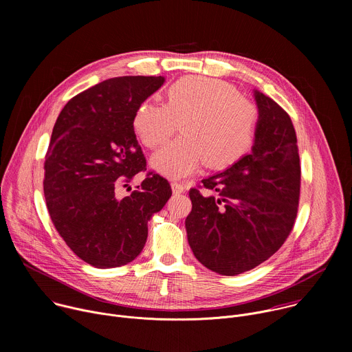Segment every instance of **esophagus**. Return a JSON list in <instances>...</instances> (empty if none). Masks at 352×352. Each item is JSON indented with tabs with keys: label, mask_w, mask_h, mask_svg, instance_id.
I'll return each mask as SVG.
<instances>
[{
	"label": "esophagus",
	"mask_w": 352,
	"mask_h": 352,
	"mask_svg": "<svg viewBox=\"0 0 352 352\" xmlns=\"http://www.w3.org/2000/svg\"><path fill=\"white\" fill-rule=\"evenodd\" d=\"M171 189H173V193L179 195V193H184V192H185L186 186L182 185V184H178V182H173V184H171Z\"/></svg>",
	"instance_id": "esophagus-1"
}]
</instances>
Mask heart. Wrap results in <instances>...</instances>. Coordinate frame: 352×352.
<instances>
[{"label": "heart", "instance_id": "heart-1", "mask_svg": "<svg viewBox=\"0 0 352 352\" xmlns=\"http://www.w3.org/2000/svg\"><path fill=\"white\" fill-rule=\"evenodd\" d=\"M182 135L152 157L159 174L179 179L204 163L224 168L242 159L252 147L259 124L258 106L216 78L185 76L167 90L166 104L143 102L132 126L147 148H156L178 129Z\"/></svg>", "mask_w": 352, "mask_h": 352}]
</instances>
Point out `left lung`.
Here are the masks:
<instances>
[{
    "mask_svg": "<svg viewBox=\"0 0 352 352\" xmlns=\"http://www.w3.org/2000/svg\"><path fill=\"white\" fill-rule=\"evenodd\" d=\"M259 124L252 152L204 179L217 196L189 190L185 220L195 258L223 276H236L267 261L289 235L299 202L300 166L289 116L254 90Z\"/></svg>",
    "mask_w": 352,
    "mask_h": 352,
    "instance_id": "left-lung-1",
    "label": "left lung"
}]
</instances>
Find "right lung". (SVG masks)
Segmentation results:
<instances>
[{"instance_id": "1", "label": "right lung", "mask_w": 352, "mask_h": 352, "mask_svg": "<svg viewBox=\"0 0 352 352\" xmlns=\"http://www.w3.org/2000/svg\"><path fill=\"white\" fill-rule=\"evenodd\" d=\"M164 76H120L72 97L60 113L44 163V197L58 234L83 262L120 267L147 239V221L171 196V186L148 173L138 190L116 189L146 170L132 126L136 109Z\"/></svg>"}]
</instances>
